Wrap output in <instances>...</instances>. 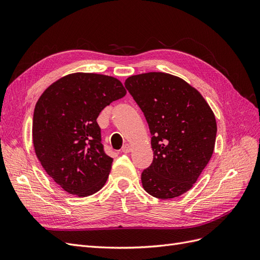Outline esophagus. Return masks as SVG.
<instances>
[{
  "label": "esophagus",
  "mask_w": 260,
  "mask_h": 260,
  "mask_svg": "<svg viewBox=\"0 0 260 260\" xmlns=\"http://www.w3.org/2000/svg\"><path fill=\"white\" fill-rule=\"evenodd\" d=\"M121 151H122L123 153H130V152L132 151V147H131V145H129V144H124V145L122 146V148H121Z\"/></svg>",
  "instance_id": "esophagus-1"
}]
</instances>
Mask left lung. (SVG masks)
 Listing matches in <instances>:
<instances>
[{
    "label": "left lung",
    "instance_id": "obj_1",
    "mask_svg": "<svg viewBox=\"0 0 260 260\" xmlns=\"http://www.w3.org/2000/svg\"><path fill=\"white\" fill-rule=\"evenodd\" d=\"M125 88L143 112L154 158L141 176L144 190L168 200L187 192L214 152L217 122L202 94L166 73L131 76Z\"/></svg>",
    "mask_w": 260,
    "mask_h": 260
}]
</instances>
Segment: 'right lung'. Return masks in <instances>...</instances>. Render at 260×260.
<instances>
[{
  "instance_id": "1",
  "label": "right lung",
  "mask_w": 260,
  "mask_h": 260,
  "mask_svg": "<svg viewBox=\"0 0 260 260\" xmlns=\"http://www.w3.org/2000/svg\"><path fill=\"white\" fill-rule=\"evenodd\" d=\"M125 93L114 77L75 73L39 98L32 121L35 152L46 174L67 193L85 198L106 183L113 158L104 152L96 119Z\"/></svg>"
}]
</instances>
